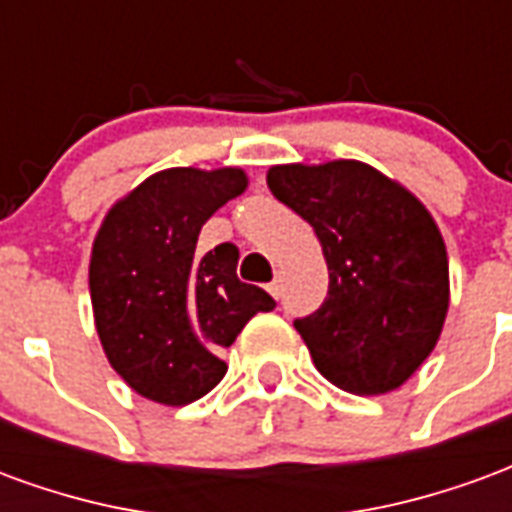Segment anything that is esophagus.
Wrapping results in <instances>:
<instances>
[{"mask_svg": "<svg viewBox=\"0 0 512 512\" xmlns=\"http://www.w3.org/2000/svg\"><path fill=\"white\" fill-rule=\"evenodd\" d=\"M268 293H271V296H274V299H279V296H282V279H274V282H271V285H268Z\"/></svg>", "mask_w": 512, "mask_h": 512, "instance_id": "esophagus-1", "label": "esophagus"}]
</instances>
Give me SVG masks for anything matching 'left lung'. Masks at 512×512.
Listing matches in <instances>:
<instances>
[{"label": "left lung", "mask_w": 512, "mask_h": 512, "mask_svg": "<svg viewBox=\"0 0 512 512\" xmlns=\"http://www.w3.org/2000/svg\"><path fill=\"white\" fill-rule=\"evenodd\" d=\"M268 189L312 224L329 293L293 326L315 367L354 395H384L436 348L450 307L447 249L433 216L362 161L268 169Z\"/></svg>", "instance_id": "left-lung-1"}]
</instances>
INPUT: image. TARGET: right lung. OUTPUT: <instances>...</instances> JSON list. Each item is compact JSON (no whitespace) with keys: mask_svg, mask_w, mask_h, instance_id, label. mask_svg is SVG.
Here are the masks:
<instances>
[{"mask_svg":"<svg viewBox=\"0 0 512 512\" xmlns=\"http://www.w3.org/2000/svg\"><path fill=\"white\" fill-rule=\"evenodd\" d=\"M244 189L238 167L164 169L117 202L95 235V329L109 365L147 400L186 406L208 395L227 373L219 351L277 307L238 279L235 244L194 252L202 224Z\"/></svg>","mask_w":512,"mask_h":512,"instance_id":"obj_1","label":"right lung"}]
</instances>
